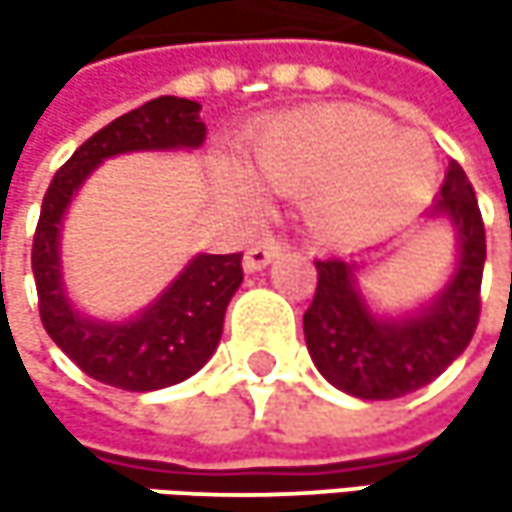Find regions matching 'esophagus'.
Masks as SVG:
<instances>
[{
    "mask_svg": "<svg viewBox=\"0 0 512 512\" xmlns=\"http://www.w3.org/2000/svg\"><path fill=\"white\" fill-rule=\"evenodd\" d=\"M281 252H284V243H281V240L263 237V240H257L255 246H249V252L243 257V266H246L249 272H255V269H263L266 263H272Z\"/></svg>",
    "mask_w": 512,
    "mask_h": 512,
    "instance_id": "obj_1",
    "label": "esophagus"
}]
</instances>
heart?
<instances>
[{
    "label": "heart",
    "instance_id": "heart-1",
    "mask_svg": "<svg viewBox=\"0 0 512 512\" xmlns=\"http://www.w3.org/2000/svg\"><path fill=\"white\" fill-rule=\"evenodd\" d=\"M257 177L284 195H311L314 228L338 243L376 237L412 216L436 180V156L415 133L361 109L275 121L255 145ZM234 183L249 189L240 171Z\"/></svg>",
    "mask_w": 512,
    "mask_h": 512
}]
</instances>
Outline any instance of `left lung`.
<instances>
[{
  "instance_id": "8db88e82",
  "label": "left lung",
  "mask_w": 512,
  "mask_h": 512,
  "mask_svg": "<svg viewBox=\"0 0 512 512\" xmlns=\"http://www.w3.org/2000/svg\"><path fill=\"white\" fill-rule=\"evenodd\" d=\"M433 213L460 231V263L442 296L406 320H379L358 296L353 269L341 257L314 260L317 290L302 326L317 370L361 400H394L430 385L474 338L480 320V281L486 228L460 162L448 165Z\"/></svg>"
}]
</instances>
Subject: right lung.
I'll return each instance as SVG.
<instances>
[{"instance_id":"right-lung-1","label":"right lung","mask_w":512,"mask_h":512,"mask_svg":"<svg viewBox=\"0 0 512 512\" xmlns=\"http://www.w3.org/2000/svg\"><path fill=\"white\" fill-rule=\"evenodd\" d=\"M201 106L183 97H156L115 118L82 142L55 171L41 204L32 240V272L41 323L67 358L91 379L124 388L156 391L189 379L213 356L225 308L243 281V255L195 257L159 296L154 308L130 323H94L64 299L58 272V225L79 183L106 156L154 148H198L207 136Z\"/></svg>"}]
</instances>
